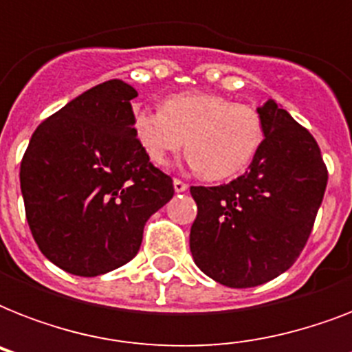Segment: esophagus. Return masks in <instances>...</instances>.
<instances>
[{"label": "esophagus", "mask_w": 352, "mask_h": 352, "mask_svg": "<svg viewBox=\"0 0 352 352\" xmlns=\"http://www.w3.org/2000/svg\"><path fill=\"white\" fill-rule=\"evenodd\" d=\"M173 188H175L177 193H182L188 190V184L184 181H181V179H173Z\"/></svg>", "instance_id": "1"}]
</instances>
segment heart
Wrapping results in <instances>:
<instances>
[{"label": "heart", "mask_w": 352, "mask_h": 352, "mask_svg": "<svg viewBox=\"0 0 352 352\" xmlns=\"http://www.w3.org/2000/svg\"><path fill=\"white\" fill-rule=\"evenodd\" d=\"M131 127L138 146L159 168L170 164L186 138L188 162L210 181L239 175L263 142L256 107L203 91L168 96L160 109L137 107Z\"/></svg>", "instance_id": "b5f03b06"}]
</instances>
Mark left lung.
Instances as JSON below:
<instances>
[{
    "mask_svg": "<svg viewBox=\"0 0 352 352\" xmlns=\"http://www.w3.org/2000/svg\"><path fill=\"white\" fill-rule=\"evenodd\" d=\"M257 111L265 138L248 170L228 184L190 188L197 203L190 230L193 261L232 289L267 283L294 265L327 186L311 133L274 100Z\"/></svg>",
    "mask_w": 352,
    "mask_h": 352,
    "instance_id": "left-lung-1",
    "label": "left lung"
}]
</instances>
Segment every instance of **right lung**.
<instances>
[{
	"instance_id": "obj_1",
	"label": "right lung",
	"mask_w": 352,
	"mask_h": 352,
	"mask_svg": "<svg viewBox=\"0 0 352 352\" xmlns=\"http://www.w3.org/2000/svg\"><path fill=\"white\" fill-rule=\"evenodd\" d=\"M137 91L107 80L43 120L19 168L25 215L41 254L95 278L137 256L144 225L173 197L131 127Z\"/></svg>"
}]
</instances>
